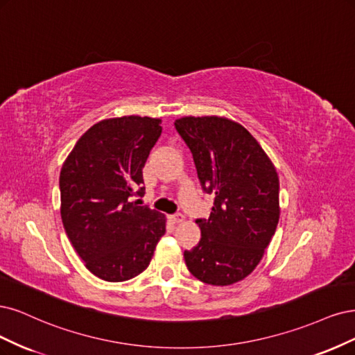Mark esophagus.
<instances>
[{
    "label": "esophagus",
    "instance_id": "34e87169",
    "mask_svg": "<svg viewBox=\"0 0 355 355\" xmlns=\"http://www.w3.org/2000/svg\"><path fill=\"white\" fill-rule=\"evenodd\" d=\"M171 221H173L174 224H180V223L184 221V215H182V214H174V215H171Z\"/></svg>",
    "mask_w": 355,
    "mask_h": 355
}]
</instances>
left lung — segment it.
I'll return each mask as SVG.
<instances>
[{
    "label": "left lung",
    "mask_w": 355,
    "mask_h": 355,
    "mask_svg": "<svg viewBox=\"0 0 355 355\" xmlns=\"http://www.w3.org/2000/svg\"><path fill=\"white\" fill-rule=\"evenodd\" d=\"M175 130L193 155L202 189L214 193L202 239L184 250L189 271L203 283L243 280L264 255L279 223V177L266 152L242 125L218 116H186Z\"/></svg>",
    "instance_id": "left-lung-1"
}]
</instances>
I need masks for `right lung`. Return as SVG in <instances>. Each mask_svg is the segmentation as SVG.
<instances>
[{
	"mask_svg": "<svg viewBox=\"0 0 355 355\" xmlns=\"http://www.w3.org/2000/svg\"><path fill=\"white\" fill-rule=\"evenodd\" d=\"M161 119L122 116L94 123L60 171V214L85 267L106 282L143 272L165 234V216L139 207L143 168L161 137Z\"/></svg>",
	"mask_w": 355,
	"mask_h": 355,
	"instance_id": "add662e5",
	"label": "right lung"
}]
</instances>
